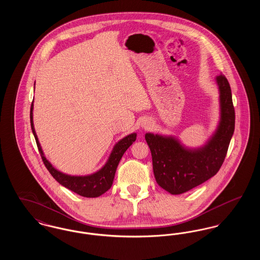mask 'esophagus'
<instances>
[{
    "mask_svg": "<svg viewBox=\"0 0 260 260\" xmlns=\"http://www.w3.org/2000/svg\"><path fill=\"white\" fill-rule=\"evenodd\" d=\"M141 126L143 128H148L151 126V122H149L148 120H144L142 123H141Z\"/></svg>",
    "mask_w": 260,
    "mask_h": 260,
    "instance_id": "1",
    "label": "esophagus"
}]
</instances>
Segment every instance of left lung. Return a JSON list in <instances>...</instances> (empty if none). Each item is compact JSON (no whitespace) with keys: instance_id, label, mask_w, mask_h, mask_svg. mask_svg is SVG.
Returning a JSON list of instances; mask_svg holds the SVG:
<instances>
[{"instance_id":"1","label":"left lung","mask_w":260,"mask_h":260,"mask_svg":"<svg viewBox=\"0 0 260 260\" xmlns=\"http://www.w3.org/2000/svg\"><path fill=\"white\" fill-rule=\"evenodd\" d=\"M215 80L219 89L220 121L204 146L187 148L173 136L145 135L156 181L173 195L185 193L210 179L226 157L235 129V110L226 77L219 75Z\"/></svg>"}]
</instances>
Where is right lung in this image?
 <instances>
[{"label": "right lung", "mask_w": 260, "mask_h": 260, "mask_svg": "<svg viewBox=\"0 0 260 260\" xmlns=\"http://www.w3.org/2000/svg\"><path fill=\"white\" fill-rule=\"evenodd\" d=\"M30 123H31V128L33 132V135L35 136L42 160L50 174L53 176V178L62 186L68 188L69 190L73 191L80 196L87 197V198L99 197L111 188L119 161H121L124 152L136 141V134H131L125 136L118 143H116L108 158V161H106V164L99 171L88 175L76 176V175H69L57 171L52 167V165L45 157L34 128V124H33V103L31 104V110H30Z\"/></svg>", "instance_id": "right-lung-1"}]
</instances>
